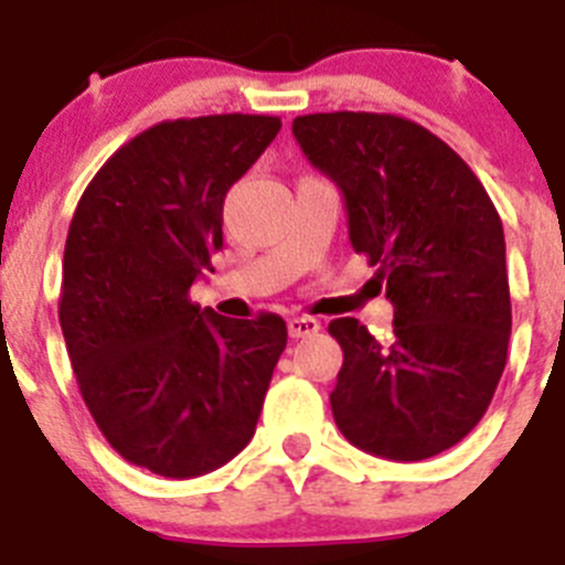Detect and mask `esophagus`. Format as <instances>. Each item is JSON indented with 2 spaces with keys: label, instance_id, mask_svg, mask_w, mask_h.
<instances>
[{
  "label": "esophagus",
  "instance_id": "obj_1",
  "mask_svg": "<svg viewBox=\"0 0 565 565\" xmlns=\"http://www.w3.org/2000/svg\"><path fill=\"white\" fill-rule=\"evenodd\" d=\"M322 328V322L313 317H291L288 319V333H291L294 339H306V337H313V333Z\"/></svg>",
  "mask_w": 565,
  "mask_h": 565
}]
</instances>
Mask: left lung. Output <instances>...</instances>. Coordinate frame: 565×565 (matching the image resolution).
Returning a JSON list of instances; mask_svg holds the SVG:
<instances>
[{
    "label": "left lung",
    "instance_id": "8db88e82",
    "mask_svg": "<svg viewBox=\"0 0 565 565\" xmlns=\"http://www.w3.org/2000/svg\"><path fill=\"white\" fill-rule=\"evenodd\" d=\"M291 129L342 189L351 246L379 266L373 279L387 282L396 313L391 344L353 317L328 326L344 353L337 427L393 461L450 450L507 367L512 302L495 203L456 149L402 115L313 113Z\"/></svg>",
    "mask_w": 565,
    "mask_h": 565
}]
</instances>
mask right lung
<instances>
[{
	"label": "right lung",
	"instance_id": "right-lung-1",
	"mask_svg": "<svg viewBox=\"0 0 565 565\" xmlns=\"http://www.w3.org/2000/svg\"><path fill=\"white\" fill-rule=\"evenodd\" d=\"M277 115L174 118L135 135L87 183L58 294L67 356L115 452L163 478L232 461L286 351L282 317L201 311L189 288L223 246V201L277 138Z\"/></svg>",
	"mask_w": 565,
	"mask_h": 565
}]
</instances>
